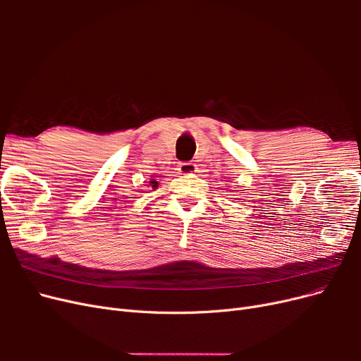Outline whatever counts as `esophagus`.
I'll list each match as a JSON object with an SVG mask.
<instances>
[{
    "label": "esophagus",
    "instance_id": "obj_1",
    "mask_svg": "<svg viewBox=\"0 0 361 361\" xmlns=\"http://www.w3.org/2000/svg\"><path fill=\"white\" fill-rule=\"evenodd\" d=\"M179 173H182V174H191V173H194L195 170H197V167H195V164L194 162H180L179 164Z\"/></svg>",
    "mask_w": 361,
    "mask_h": 361
}]
</instances>
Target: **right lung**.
Here are the masks:
<instances>
[{
  "mask_svg": "<svg viewBox=\"0 0 361 361\" xmlns=\"http://www.w3.org/2000/svg\"><path fill=\"white\" fill-rule=\"evenodd\" d=\"M150 183H154V187H157V182H155V180H152Z\"/></svg>",
  "mask_w": 361,
  "mask_h": 361,
  "instance_id": "obj_1",
  "label": "right lung"
}]
</instances>
